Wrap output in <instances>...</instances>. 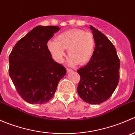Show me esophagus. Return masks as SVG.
Listing matches in <instances>:
<instances>
[{"label":"esophagus","instance_id":"obj_1","mask_svg":"<svg viewBox=\"0 0 135 135\" xmlns=\"http://www.w3.org/2000/svg\"><path fill=\"white\" fill-rule=\"evenodd\" d=\"M66 71H67V73H70V72L73 71V70L70 69H66Z\"/></svg>","mask_w":135,"mask_h":135}]
</instances>
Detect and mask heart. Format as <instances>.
I'll return each instance as SVG.
<instances>
[{
	"label": "heart",
	"mask_w": 135,
	"mask_h": 135,
	"mask_svg": "<svg viewBox=\"0 0 135 135\" xmlns=\"http://www.w3.org/2000/svg\"><path fill=\"white\" fill-rule=\"evenodd\" d=\"M95 42L91 33L80 29L65 31L57 36L56 40H49L47 47L56 62H62L68 49L69 64L84 65L91 59Z\"/></svg>",
	"instance_id": "b5f03b06"
}]
</instances>
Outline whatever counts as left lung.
<instances>
[{
	"label": "left lung",
	"mask_w": 135,
	"mask_h": 135,
	"mask_svg": "<svg viewBox=\"0 0 135 135\" xmlns=\"http://www.w3.org/2000/svg\"><path fill=\"white\" fill-rule=\"evenodd\" d=\"M95 47L89 62L77 70L80 75L78 93L85 102L97 104L106 101L115 91L119 78L120 61L109 39L95 27L89 26Z\"/></svg>",
	"instance_id": "8db88e82"
}]
</instances>
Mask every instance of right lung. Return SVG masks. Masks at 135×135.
<instances>
[{
  "instance_id": "add662e5",
  "label": "right lung",
  "mask_w": 135,
  "mask_h": 135,
  "mask_svg": "<svg viewBox=\"0 0 135 135\" xmlns=\"http://www.w3.org/2000/svg\"><path fill=\"white\" fill-rule=\"evenodd\" d=\"M57 26L35 27L13 47L9 56V74L20 96L30 104L46 103L54 97L63 66L52 59L47 41L59 31Z\"/></svg>"
}]
</instances>
